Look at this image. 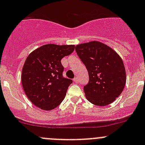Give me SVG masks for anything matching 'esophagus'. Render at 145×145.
I'll use <instances>...</instances> for the list:
<instances>
[{
  "label": "esophagus",
  "instance_id": "34e87169",
  "mask_svg": "<svg viewBox=\"0 0 145 145\" xmlns=\"http://www.w3.org/2000/svg\"><path fill=\"white\" fill-rule=\"evenodd\" d=\"M74 81L75 82V83H78V77H75V78H74Z\"/></svg>",
  "mask_w": 145,
  "mask_h": 145
}]
</instances>
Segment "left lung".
Listing matches in <instances>:
<instances>
[{"mask_svg":"<svg viewBox=\"0 0 145 145\" xmlns=\"http://www.w3.org/2000/svg\"><path fill=\"white\" fill-rule=\"evenodd\" d=\"M75 50L88 71V83L83 87L87 100L97 106L112 103L121 94L126 81L121 58L98 41L77 45Z\"/></svg>","mask_w":145,"mask_h":145,"instance_id":"1","label":"left lung"}]
</instances>
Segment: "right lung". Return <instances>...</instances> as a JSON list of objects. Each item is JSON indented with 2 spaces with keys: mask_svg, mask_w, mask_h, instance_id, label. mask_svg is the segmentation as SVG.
I'll use <instances>...</instances> for the list:
<instances>
[{
  "mask_svg": "<svg viewBox=\"0 0 145 145\" xmlns=\"http://www.w3.org/2000/svg\"><path fill=\"white\" fill-rule=\"evenodd\" d=\"M74 45L47 44L27 57L22 72L23 89L29 100L43 110H52L63 101L72 80L62 75L61 59L74 50Z\"/></svg>",
  "mask_w": 145,
  "mask_h": 145,
  "instance_id": "add662e5",
  "label": "right lung"
}]
</instances>
